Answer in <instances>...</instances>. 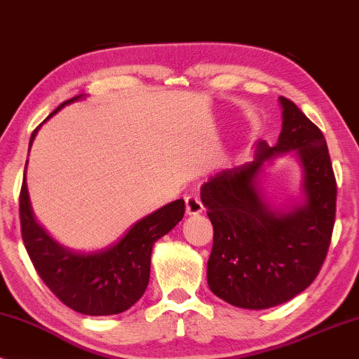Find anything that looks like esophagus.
<instances>
[{
	"label": "esophagus",
	"mask_w": 359,
	"mask_h": 359,
	"mask_svg": "<svg viewBox=\"0 0 359 359\" xmlns=\"http://www.w3.org/2000/svg\"><path fill=\"white\" fill-rule=\"evenodd\" d=\"M185 210H187V215H198L203 212V203L198 195L190 194L185 197Z\"/></svg>",
	"instance_id": "esophagus-1"
}]
</instances>
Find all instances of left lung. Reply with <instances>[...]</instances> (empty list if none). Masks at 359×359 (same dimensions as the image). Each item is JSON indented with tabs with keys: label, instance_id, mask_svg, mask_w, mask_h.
Wrapping results in <instances>:
<instances>
[{
	"label": "left lung",
	"instance_id": "1",
	"mask_svg": "<svg viewBox=\"0 0 359 359\" xmlns=\"http://www.w3.org/2000/svg\"><path fill=\"white\" fill-rule=\"evenodd\" d=\"M283 131L276 146L259 141L255 159L218 172L202 185L213 224L208 287L241 309L262 310L294 299L313 283L327 257L337 212V180L327 141L290 100L279 97ZM292 151L303 165L304 200L271 209L259 174L266 161Z\"/></svg>",
	"mask_w": 359,
	"mask_h": 359
}]
</instances>
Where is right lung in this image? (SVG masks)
Listing matches in <instances>:
<instances>
[{"mask_svg":"<svg viewBox=\"0 0 359 359\" xmlns=\"http://www.w3.org/2000/svg\"><path fill=\"white\" fill-rule=\"evenodd\" d=\"M82 97L79 95L67 100L46 121L65 104ZM41 126L32 133L29 149ZM184 213L185 203L179 198L141 218L111 246L80 252L62 246L36 222L27 192L26 170L19 195L22 241L37 274L62 304L93 317L121 313L142 297L149 284L152 246L184 218Z\"/></svg>","mask_w":359,"mask_h":359,"instance_id":"1","label":"right lung"}]
</instances>
